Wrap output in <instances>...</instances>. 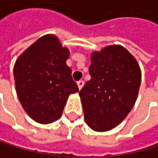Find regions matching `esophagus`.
<instances>
[{"instance_id":"obj_1","label":"esophagus","mask_w":158,"mask_h":158,"mask_svg":"<svg viewBox=\"0 0 158 158\" xmlns=\"http://www.w3.org/2000/svg\"><path fill=\"white\" fill-rule=\"evenodd\" d=\"M77 86H78V89H81L82 87H83V85H84V81H78L77 82Z\"/></svg>"}]
</instances>
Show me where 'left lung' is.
<instances>
[{
	"label": "left lung",
	"instance_id": "1",
	"mask_svg": "<svg viewBox=\"0 0 158 158\" xmlns=\"http://www.w3.org/2000/svg\"><path fill=\"white\" fill-rule=\"evenodd\" d=\"M91 80L80 91L85 121L91 129L105 132L118 125L137 98L141 72L135 59L119 45L91 56Z\"/></svg>",
	"mask_w": 158,
	"mask_h": 158
}]
</instances>
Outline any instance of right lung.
<instances>
[{"mask_svg":"<svg viewBox=\"0 0 158 158\" xmlns=\"http://www.w3.org/2000/svg\"><path fill=\"white\" fill-rule=\"evenodd\" d=\"M69 50L58 38H40L17 60L14 78L17 95L29 117L41 124L59 119L70 94L78 87L66 65Z\"/></svg>","mask_w":158,"mask_h":158,"instance_id":"obj_1","label":"right lung"}]
</instances>
